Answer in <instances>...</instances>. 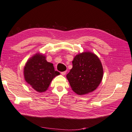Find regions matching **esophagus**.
Returning a JSON list of instances; mask_svg holds the SVG:
<instances>
[{
  "mask_svg": "<svg viewBox=\"0 0 132 132\" xmlns=\"http://www.w3.org/2000/svg\"><path fill=\"white\" fill-rule=\"evenodd\" d=\"M66 73H67V71H64V72H61V74L62 75H65Z\"/></svg>",
  "mask_w": 132,
  "mask_h": 132,
  "instance_id": "34e87169",
  "label": "esophagus"
}]
</instances>
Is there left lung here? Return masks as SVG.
I'll list each match as a JSON object with an SVG mask.
<instances>
[{"instance_id": "1", "label": "left lung", "mask_w": 132, "mask_h": 132, "mask_svg": "<svg viewBox=\"0 0 132 132\" xmlns=\"http://www.w3.org/2000/svg\"><path fill=\"white\" fill-rule=\"evenodd\" d=\"M72 68L67 75L72 90L83 95L98 87L103 78V67L95 54L84 52L78 54L72 61Z\"/></svg>"}]
</instances>
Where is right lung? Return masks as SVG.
I'll return each mask as SVG.
<instances>
[{
    "label": "right lung",
    "instance_id": "add662e5",
    "mask_svg": "<svg viewBox=\"0 0 132 132\" xmlns=\"http://www.w3.org/2000/svg\"><path fill=\"white\" fill-rule=\"evenodd\" d=\"M60 72L54 70L53 64L47 61L45 57L40 54L30 59L24 68L25 80L38 93L45 91L51 81Z\"/></svg>",
    "mask_w": 132,
    "mask_h": 132
}]
</instances>
